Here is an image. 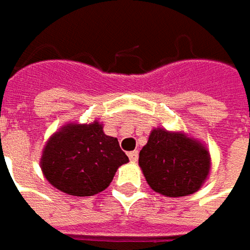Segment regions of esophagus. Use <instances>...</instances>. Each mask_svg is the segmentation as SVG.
I'll return each mask as SVG.
<instances>
[{
	"label": "esophagus",
	"instance_id": "obj_1",
	"mask_svg": "<svg viewBox=\"0 0 250 250\" xmlns=\"http://www.w3.org/2000/svg\"><path fill=\"white\" fill-rule=\"evenodd\" d=\"M128 157H129V160L132 161V162H136L137 158H139V152L135 150V151H130L128 154Z\"/></svg>",
	"mask_w": 250,
	"mask_h": 250
}]
</instances>
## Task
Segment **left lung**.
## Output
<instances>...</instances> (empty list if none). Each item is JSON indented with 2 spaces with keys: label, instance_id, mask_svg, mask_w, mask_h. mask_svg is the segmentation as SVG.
Returning a JSON list of instances; mask_svg holds the SVG:
<instances>
[{
  "label": "left lung",
  "instance_id": "8db88e82",
  "mask_svg": "<svg viewBox=\"0 0 250 250\" xmlns=\"http://www.w3.org/2000/svg\"><path fill=\"white\" fill-rule=\"evenodd\" d=\"M139 167L148 186L164 197H186L198 191L210 169L205 146L182 132L152 129L140 150Z\"/></svg>",
  "mask_w": 250,
  "mask_h": 250
}]
</instances>
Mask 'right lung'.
I'll return each mask as SVG.
<instances>
[{"mask_svg": "<svg viewBox=\"0 0 250 250\" xmlns=\"http://www.w3.org/2000/svg\"><path fill=\"white\" fill-rule=\"evenodd\" d=\"M129 158L117 137L107 136L103 125L67 124L43 147L41 169L46 180L60 191L90 197L105 190L117 169Z\"/></svg>", "mask_w": 250, "mask_h": 250, "instance_id": "1", "label": "right lung"}]
</instances>
